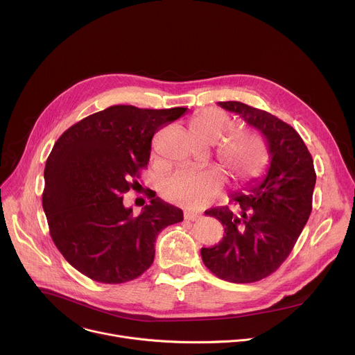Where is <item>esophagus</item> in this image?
<instances>
[{"label":"esophagus","mask_w":355,"mask_h":355,"mask_svg":"<svg viewBox=\"0 0 355 355\" xmlns=\"http://www.w3.org/2000/svg\"><path fill=\"white\" fill-rule=\"evenodd\" d=\"M184 216H185V219H188V220H196V219H199L200 218V214H196V212H191V211H188V212H185L184 214Z\"/></svg>","instance_id":"obj_1"}]
</instances>
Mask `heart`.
<instances>
[{"label":"heart","mask_w":355,"mask_h":355,"mask_svg":"<svg viewBox=\"0 0 355 355\" xmlns=\"http://www.w3.org/2000/svg\"><path fill=\"white\" fill-rule=\"evenodd\" d=\"M189 128L199 140L216 143L234 129V121L219 108H205L195 112ZM216 156L227 174L243 182L260 177L268 159L264 140L259 133L250 130L229 135L218 144ZM223 184L225 177L218 168L181 167L166 181L164 195L177 204L204 208L211 204Z\"/></svg>","instance_id":"heart-1"}]
</instances>
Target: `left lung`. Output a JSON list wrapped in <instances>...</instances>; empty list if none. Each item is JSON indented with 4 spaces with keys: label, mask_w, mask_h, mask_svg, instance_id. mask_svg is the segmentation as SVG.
Here are the masks:
<instances>
[{
    "label": "left lung",
    "mask_w": 355,
    "mask_h": 355,
    "mask_svg": "<svg viewBox=\"0 0 355 355\" xmlns=\"http://www.w3.org/2000/svg\"><path fill=\"white\" fill-rule=\"evenodd\" d=\"M240 115L266 139L271 157L264 178L252 180L233 193L239 211L212 208L223 239L202 247V261L220 279L234 284L260 281L285 261L312 212L316 184L313 159L299 133L279 118L239 101L218 103Z\"/></svg>",
    "instance_id": "8db88e82"
}]
</instances>
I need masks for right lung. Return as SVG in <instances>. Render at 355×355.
I'll return each instance as SVG.
<instances>
[{"label":"right lung","instance_id":"1","mask_svg":"<svg viewBox=\"0 0 355 355\" xmlns=\"http://www.w3.org/2000/svg\"><path fill=\"white\" fill-rule=\"evenodd\" d=\"M187 108L114 105L69 128L44 167L42 205L50 236L77 271L103 284L140 277L155 260L159 233L184 215L155 195L135 216L123 193L146 168L151 139Z\"/></svg>","mask_w":355,"mask_h":355}]
</instances>
